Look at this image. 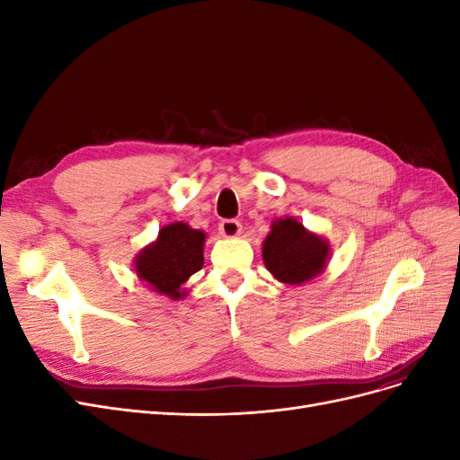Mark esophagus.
Wrapping results in <instances>:
<instances>
[{"mask_svg":"<svg viewBox=\"0 0 460 460\" xmlns=\"http://www.w3.org/2000/svg\"><path fill=\"white\" fill-rule=\"evenodd\" d=\"M218 230H220V234L225 235V238H235V235H240L242 234V225L238 220H234V218H226V220H222L220 225H218Z\"/></svg>","mask_w":460,"mask_h":460,"instance_id":"1","label":"esophagus"}]
</instances>
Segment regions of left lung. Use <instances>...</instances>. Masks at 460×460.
I'll return each mask as SVG.
<instances>
[{
	"instance_id": "obj_1",
	"label": "left lung",
	"mask_w": 460,
	"mask_h": 460,
	"mask_svg": "<svg viewBox=\"0 0 460 460\" xmlns=\"http://www.w3.org/2000/svg\"><path fill=\"white\" fill-rule=\"evenodd\" d=\"M330 243L297 218H276L262 243V261L278 282L301 286L326 269Z\"/></svg>"
}]
</instances>
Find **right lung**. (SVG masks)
<instances>
[{"instance_id": "right-lung-1", "label": "right lung", "mask_w": 460, "mask_h": 460, "mask_svg": "<svg viewBox=\"0 0 460 460\" xmlns=\"http://www.w3.org/2000/svg\"><path fill=\"white\" fill-rule=\"evenodd\" d=\"M203 243L205 232L190 228L186 222H172L136 255V274L161 296L184 297L182 284L203 267Z\"/></svg>"}]
</instances>
